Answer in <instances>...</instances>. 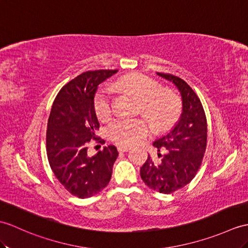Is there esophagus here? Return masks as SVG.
<instances>
[{"label":"esophagus","instance_id":"34e87169","mask_svg":"<svg viewBox=\"0 0 248 248\" xmlns=\"http://www.w3.org/2000/svg\"><path fill=\"white\" fill-rule=\"evenodd\" d=\"M129 146H125V145H119L117 146V150L118 152H126L129 150Z\"/></svg>","mask_w":248,"mask_h":248}]
</instances>
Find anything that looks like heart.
Returning <instances> with one entry per match:
<instances>
[{
	"instance_id": "heart-1",
	"label": "heart",
	"mask_w": 248,
	"mask_h": 248,
	"mask_svg": "<svg viewBox=\"0 0 248 248\" xmlns=\"http://www.w3.org/2000/svg\"><path fill=\"white\" fill-rule=\"evenodd\" d=\"M115 85L140 98V111L157 129L165 130L176 122L181 112L180 99L172 91L162 89L156 80L140 73H132L119 78ZM94 108L99 119L106 120L111 116L113 95L110 89L102 88L97 92ZM151 130V124L146 119L120 117L108 125L107 132L114 142L131 145L148 136Z\"/></svg>"
}]
</instances>
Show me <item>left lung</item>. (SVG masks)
I'll return each instance as SVG.
<instances>
[{"mask_svg": "<svg viewBox=\"0 0 248 248\" xmlns=\"http://www.w3.org/2000/svg\"><path fill=\"white\" fill-rule=\"evenodd\" d=\"M157 75L180 91L183 113L174 128L153 142L159 160L154 162L149 155L140 168V176L148 187L169 194L185 187L198 173L206 151L207 119L199 96L186 81L171 74Z\"/></svg>", "mask_w": 248, "mask_h": 248, "instance_id": "left-lung-1", "label": "left lung"}]
</instances>
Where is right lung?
Segmentation results:
<instances>
[{"instance_id": "obj_1", "label": "right lung", "mask_w": 248, "mask_h": 248, "mask_svg": "<svg viewBox=\"0 0 248 248\" xmlns=\"http://www.w3.org/2000/svg\"><path fill=\"white\" fill-rule=\"evenodd\" d=\"M117 70L89 71L71 80L56 96L46 131V153L54 174L68 192L79 199L93 197L111 180L118 156L115 146H108L94 156L88 154L97 137L99 123L94 108L98 85Z\"/></svg>"}]
</instances>
